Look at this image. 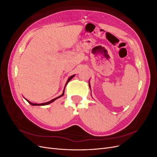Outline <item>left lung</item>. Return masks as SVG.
<instances>
[{
    "mask_svg": "<svg viewBox=\"0 0 157 157\" xmlns=\"http://www.w3.org/2000/svg\"><path fill=\"white\" fill-rule=\"evenodd\" d=\"M88 83H89V87H90V82H88Z\"/></svg>",
    "mask_w": 157,
    "mask_h": 157,
    "instance_id": "obj_1",
    "label": "left lung"
}]
</instances>
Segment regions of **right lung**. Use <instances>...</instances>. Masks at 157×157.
I'll return each mask as SVG.
<instances>
[{
    "instance_id": "1",
    "label": "right lung",
    "mask_w": 157,
    "mask_h": 157,
    "mask_svg": "<svg viewBox=\"0 0 157 157\" xmlns=\"http://www.w3.org/2000/svg\"><path fill=\"white\" fill-rule=\"evenodd\" d=\"M75 75H72V76H71V77L68 78V80H67V82H66V84H65V88H64V90H63V94L61 95V96H58V97H57V98H54V99H52L51 101H48V102H46V103H31V102H30L29 101H28V100H26L28 101V103H29V104H31V105H48V104H50V103H52L53 101H54L56 99H57L58 98H60V97H61V96H63V95H64V91H65V86H66V85L67 84V83L70 81V80L72 79L74 77H75Z\"/></svg>"
}]
</instances>
